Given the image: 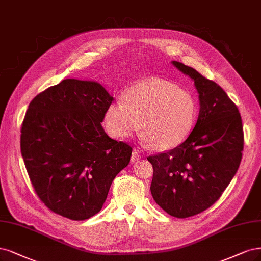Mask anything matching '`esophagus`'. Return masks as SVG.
Segmentation results:
<instances>
[{
  "label": "esophagus",
  "mask_w": 261,
  "mask_h": 261,
  "mask_svg": "<svg viewBox=\"0 0 261 261\" xmlns=\"http://www.w3.org/2000/svg\"><path fill=\"white\" fill-rule=\"evenodd\" d=\"M140 159H141V158H140V154L138 153V151L134 150L133 153H132V162H136V161H138V160H140Z\"/></svg>",
  "instance_id": "1"
}]
</instances>
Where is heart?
<instances>
[{
    "label": "heart",
    "instance_id": "1",
    "mask_svg": "<svg viewBox=\"0 0 261 261\" xmlns=\"http://www.w3.org/2000/svg\"><path fill=\"white\" fill-rule=\"evenodd\" d=\"M197 103L187 89L159 77L130 86L123 100L107 108L105 126L112 137L126 138L141 129V140L156 150H170L184 143L197 119Z\"/></svg>",
    "mask_w": 261,
    "mask_h": 261
}]
</instances>
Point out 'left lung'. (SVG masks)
I'll list each match as a JSON object with an SVG mask.
<instances>
[{
	"label": "left lung",
	"mask_w": 261,
	"mask_h": 261,
	"mask_svg": "<svg viewBox=\"0 0 261 261\" xmlns=\"http://www.w3.org/2000/svg\"><path fill=\"white\" fill-rule=\"evenodd\" d=\"M172 64L194 81L200 112L184 143L148 156L150 190L170 216L187 218L211 207L226 190L241 163L244 134L238 107L217 83L181 62Z\"/></svg>",
	"instance_id": "left-lung-1"
}]
</instances>
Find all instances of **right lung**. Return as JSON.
<instances>
[{
  "mask_svg": "<svg viewBox=\"0 0 261 261\" xmlns=\"http://www.w3.org/2000/svg\"><path fill=\"white\" fill-rule=\"evenodd\" d=\"M114 98L94 81L67 79L35 96L21 126L20 148L31 184L51 212L85 220L100 212L132 147L101 126Z\"/></svg>",
  "mask_w": 261,
  "mask_h": 261,
  "instance_id": "right-lung-1",
  "label": "right lung"
}]
</instances>
